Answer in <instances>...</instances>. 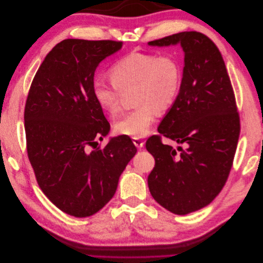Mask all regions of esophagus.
I'll return each instance as SVG.
<instances>
[{"label":"esophagus","instance_id":"obj_1","mask_svg":"<svg viewBox=\"0 0 263 263\" xmlns=\"http://www.w3.org/2000/svg\"><path fill=\"white\" fill-rule=\"evenodd\" d=\"M133 142H134V145L136 146L137 148H142V147H144V145H145V142L142 141L140 138H137V137H134L133 138Z\"/></svg>","mask_w":263,"mask_h":263}]
</instances>
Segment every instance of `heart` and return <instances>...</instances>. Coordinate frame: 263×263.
Here are the masks:
<instances>
[{
    "mask_svg": "<svg viewBox=\"0 0 263 263\" xmlns=\"http://www.w3.org/2000/svg\"><path fill=\"white\" fill-rule=\"evenodd\" d=\"M113 84L95 80L93 98L101 109L109 115L117 113L119 99L134 90L137 107L114 124L119 135L141 138L149 133L157 112L163 113L176 103L182 83V66L172 54L132 52L119 59L109 70Z\"/></svg>",
    "mask_w": 263,
    "mask_h": 263,
    "instance_id": "obj_1",
    "label": "heart"
}]
</instances>
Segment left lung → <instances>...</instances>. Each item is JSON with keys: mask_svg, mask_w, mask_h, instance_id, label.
Segmentation results:
<instances>
[{"mask_svg": "<svg viewBox=\"0 0 263 263\" xmlns=\"http://www.w3.org/2000/svg\"><path fill=\"white\" fill-rule=\"evenodd\" d=\"M148 45H180L184 52L179 97L158 132L186 148L163 145L159 136L150 137L146 148L156 160L148 177L151 195L169 212L186 215L209 205L227 181L240 132L235 95L208 36L182 31Z\"/></svg>", "mask_w": 263, "mask_h": 263, "instance_id": "left-lung-1", "label": "left lung"}]
</instances>
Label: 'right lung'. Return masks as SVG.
I'll return each mask as SVG.
<instances>
[{"mask_svg":"<svg viewBox=\"0 0 263 263\" xmlns=\"http://www.w3.org/2000/svg\"><path fill=\"white\" fill-rule=\"evenodd\" d=\"M122 46L65 39L46 55L28 93L24 121L29 161L44 194L71 216L87 217L104 208L137 153L125 136L97 148L110 126L93 98L94 73Z\"/></svg>","mask_w":263,"mask_h":263,"instance_id":"1","label":"right lung"}]
</instances>
